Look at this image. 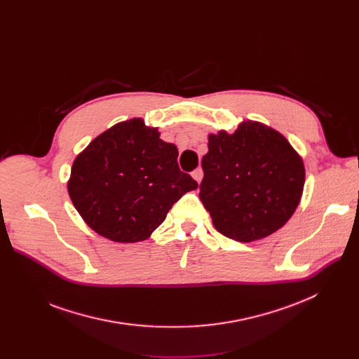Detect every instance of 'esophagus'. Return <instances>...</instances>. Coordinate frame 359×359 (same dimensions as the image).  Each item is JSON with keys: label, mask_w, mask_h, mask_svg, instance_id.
<instances>
[{"label": "esophagus", "mask_w": 359, "mask_h": 359, "mask_svg": "<svg viewBox=\"0 0 359 359\" xmlns=\"http://www.w3.org/2000/svg\"><path fill=\"white\" fill-rule=\"evenodd\" d=\"M191 176H193V179H194L197 183H200L201 179H203V169H201V168H197L196 170L191 172Z\"/></svg>", "instance_id": "obj_1"}]
</instances>
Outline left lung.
<instances>
[{
  "label": "left lung",
  "mask_w": 359,
  "mask_h": 359,
  "mask_svg": "<svg viewBox=\"0 0 359 359\" xmlns=\"http://www.w3.org/2000/svg\"><path fill=\"white\" fill-rule=\"evenodd\" d=\"M198 197L223 236L241 243L281 229L301 200V156L277 130L244 121L234 133L209 135Z\"/></svg>",
  "instance_id": "8db88e82"
}]
</instances>
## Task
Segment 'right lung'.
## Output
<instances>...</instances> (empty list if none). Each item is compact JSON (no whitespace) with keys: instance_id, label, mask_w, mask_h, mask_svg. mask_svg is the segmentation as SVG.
Instances as JSON below:
<instances>
[{"instance_id":"add662e5","label":"right lung","mask_w":359,"mask_h":359,"mask_svg":"<svg viewBox=\"0 0 359 359\" xmlns=\"http://www.w3.org/2000/svg\"><path fill=\"white\" fill-rule=\"evenodd\" d=\"M179 150L158 128L133 118L95 137L74 161L68 193L83 222L116 243L143 241L173 204L197 189L180 172Z\"/></svg>"}]
</instances>
